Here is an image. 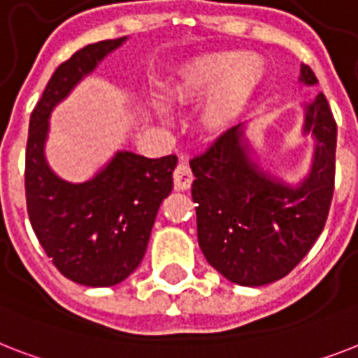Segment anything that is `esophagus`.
I'll use <instances>...</instances> for the list:
<instances>
[{"label": "esophagus", "mask_w": 358, "mask_h": 358, "mask_svg": "<svg viewBox=\"0 0 358 358\" xmlns=\"http://www.w3.org/2000/svg\"><path fill=\"white\" fill-rule=\"evenodd\" d=\"M174 178V189H178V191H185V189L191 187L193 184V173H191V167H189L187 162H180L176 165V169L173 173Z\"/></svg>", "instance_id": "obj_1"}]
</instances>
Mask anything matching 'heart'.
I'll return each instance as SVG.
<instances>
[{
    "mask_svg": "<svg viewBox=\"0 0 358 358\" xmlns=\"http://www.w3.org/2000/svg\"><path fill=\"white\" fill-rule=\"evenodd\" d=\"M261 80V69L252 58L235 60L234 55H206L189 64L176 86V99L189 101L206 94L200 119L206 129L219 130L243 110Z\"/></svg>",
    "mask_w": 358,
    "mask_h": 358,
    "instance_id": "1",
    "label": "heart"
}]
</instances>
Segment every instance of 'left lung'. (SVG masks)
Masks as SVG:
<instances>
[{
  "label": "left lung",
  "instance_id": "8db88e82",
  "mask_svg": "<svg viewBox=\"0 0 358 358\" xmlns=\"http://www.w3.org/2000/svg\"><path fill=\"white\" fill-rule=\"evenodd\" d=\"M301 83H318L301 66ZM305 132L316 138L309 176L290 187L248 156L243 124L231 127L189 162L194 174L199 245L226 280L245 287L289 274L324 231L335 191L336 121L324 94L305 106Z\"/></svg>",
  "mask_w": 358,
  "mask_h": 358
}]
</instances>
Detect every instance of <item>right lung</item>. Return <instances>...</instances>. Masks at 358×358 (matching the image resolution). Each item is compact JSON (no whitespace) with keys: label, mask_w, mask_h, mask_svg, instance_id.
<instances>
[{"label":"right lung","mask_w":358,"mask_h":358,"mask_svg":"<svg viewBox=\"0 0 358 358\" xmlns=\"http://www.w3.org/2000/svg\"><path fill=\"white\" fill-rule=\"evenodd\" d=\"M127 36L90 43L55 69L29 121L25 199L31 226L58 272L86 287H112L143 259L178 158L117 152L95 178L69 184L49 169L43 145L53 108Z\"/></svg>","instance_id":"1"}]
</instances>
